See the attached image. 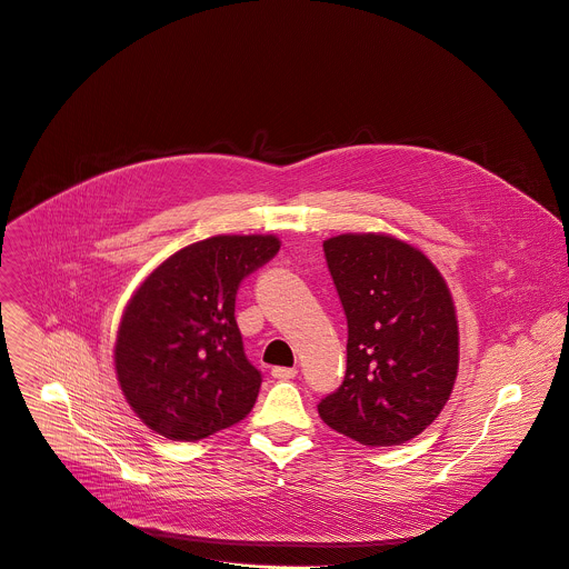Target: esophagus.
Segmentation results:
<instances>
[{
	"instance_id": "34e87169",
	"label": "esophagus",
	"mask_w": 569,
	"mask_h": 569,
	"mask_svg": "<svg viewBox=\"0 0 569 569\" xmlns=\"http://www.w3.org/2000/svg\"><path fill=\"white\" fill-rule=\"evenodd\" d=\"M272 376H274L277 380H290V378L297 376V369H295V367H274V369H272Z\"/></svg>"
}]
</instances>
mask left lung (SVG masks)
Returning a JSON list of instances; mask_svg holds the SVG:
<instances>
[{"instance_id":"8db88e82","label":"left lung","mask_w":569,"mask_h":569,"mask_svg":"<svg viewBox=\"0 0 569 569\" xmlns=\"http://www.w3.org/2000/svg\"><path fill=\"white\" fill-rule=\"evenodd\" d=\"M347 327V373L317 405L321 421L362 446H400L443 410L459 369L450 290L432 261L393 236L323 240Z\"/></svg>"}]
</instances>
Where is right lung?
<instances>
[{
	"label": "right lung",
	"instance_id": "1",
	"mask_svg": "<svg viewBox=\"0 0 569 569\" xmlns=\"http://www.w3.org/2000/svg\"><path fill=\"white\" fill-rule=\"evenodd\" d=\"M281 248L277 236H211L157 266L128 301L114 345L134 415L171 441L246 419L261 389L233 317L240 281Z\"/></svg>",
	"mask_w": 569,
	"mask_h": 569
}]
</instances>
